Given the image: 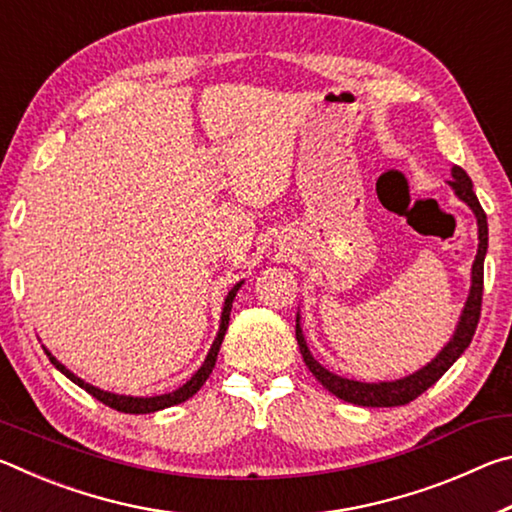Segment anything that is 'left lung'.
I'll return each mask as SVG.
<instances>
[{"instance_id": "1", "label": "left lung", "mask_w": 512, "mask_h": 512, "mask_svg": "<svg viewBox=\"0 0 512 512\" xmlns=\"http://www.w3.org/2000/svg\"><path fill=\"white\" fill-rule=\"evenodd\" d=\"M449 185H452L456 196L461 198L463 203H467V207H470L476 216V225H479V250H476V257L472 264L470 296H467L463 314H461V318H458L456 332L452 339H449L445 348L436 354V359H431V363H427V366L420 368L418 372H413V375L395 379V381L366 384V381L345 379V377L334 375V372H329L314 359V354H311L307 348L305 334H302L300 314L296 316V339L300 345L302 359H305L307 368L311 370V375H314L329 393L339 397V400L359 404V406H404V404H409L415 400V397L427 391L429 386L436 384V381L454 366V361L467 350V345L472 343V336L476 332V325H479V316H481L483 259H485V253H488V219H485L483 207L479 203V198H476V194H474L470 176H467L461 167L452 169V180H449Z\"/></svg>"}]
</instances>
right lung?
<instances>
[{"label":"right lung","instance_id":"right-lung-1","mask_svg":"<svg viewBox=\"0 0 512 512\" xmlns=\"http://www.w3.org/2000/svg\"><path fill=\"white\" fill-rule=\"evenodd\" d=\"M241 284H244V282H237L235 287L230 289L228 298H225V302H223L219 334H216V339H214V343H212L210 352H207V357H205V361H203V366L194 372L192 379H189L187 384H183L180 388H176V391H173V393H164V395H155V397H131V395H117V393L101 391V388L88 384V381H83L81 377H76L72 370H67V368L63 366V363H60V361L54 357V354H51L47 348H45V352H47L49 361L54 363V366H56L60 372H63V375H65L67 379H72L76 386H81L83 391H88L92 397H97L99 402H103L106 406H110V409L121 411V413H153V411L169 409V406L185 402V400H189V397H192V395H196L198 391H201V386L205 384L207 377H210V372H212L214 363H216V354H219V348H221V343H223L225 329H228V323H230L232 300H235V296H237V291H239Z\"/></svg>","mask_w":512,"mask_h":512}]
</instances>
